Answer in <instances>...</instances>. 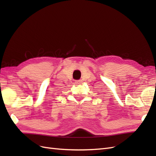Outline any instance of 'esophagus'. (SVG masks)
I'll return each mask as SVG.
<instances>
[{"instance_id":"esophagus-1","label":"esophagus","mask_w":156,"mask_h":156,"mask_svg":"<svg viewBox=\"0 0 156 156\" xmlns=\"http://www.w3.org/2000/svg\"><path fill=\"white\" fill-rule=\"evenodd\" d=\"M82 83L81 80H77V81H75V83L76 84H81Z\"/></svg>"}]
</instances>
